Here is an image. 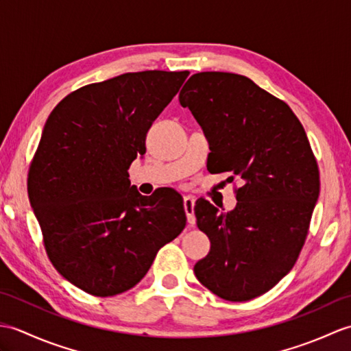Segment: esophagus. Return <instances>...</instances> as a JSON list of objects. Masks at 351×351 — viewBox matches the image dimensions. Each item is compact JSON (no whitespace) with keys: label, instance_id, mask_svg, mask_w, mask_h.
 <instances>
[{"label":"esophagus","instance_id":"1","mask_svg":"<svg viewBox=\"0 0 351 351\" xmlns=\"http://www.w3.org/2000/svg\"><path fill=\"white\" fill-rule=\"evenodd\" d=\"M195 204L196 199L193 196H185L184 197V210L185 214H187V220H189V226L193 228L196 225V215H195Z\"/></svg>","mask_w":351,"mask_h":351}]
</instances>
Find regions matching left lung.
I'll list each match as a JSON object with an SVG mask.
<instances>
[{"label":"left lung","instance_id":"8db88e82","mask_svg":"<svg viewBox=\"0 0 351 351\" xmlns=\"http://www.w3.org/2000/svg\"><path fill=\"white\" fill-rule=\"evenodd\" d=\"M180 104L204 130L214 173L229 171V181L243 180L232 211L196 202L197 228L211 249L196 263L195 274L221 299L252 300L299 258L319 195L315 156L293 110L247 77L195 73Z\"/></svg>","mask_w":351,"mask_h":351}]
</instances>
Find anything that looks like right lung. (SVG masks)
Wrapping results in <instances>:
<instances>
[{
	"mask_svg": "<svg viewBox=\"0 0 351 351\" xmlns=\"http://www.w3.org/2000/svg\"><path fill=\"white\" fill-rule=\"evenodd\" d=\"M189 71L130 72L69 93L51 111L28 173L45 249L72 285L128 291L185 228L184 202L141 196L128 169Z\"/></svg>",
	"mask_w": 351,
	"mask_h": 351,
	"instance_id": "add662e5",
	"label": "right lung"
}]
</instances>
